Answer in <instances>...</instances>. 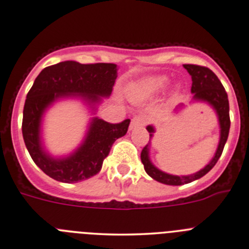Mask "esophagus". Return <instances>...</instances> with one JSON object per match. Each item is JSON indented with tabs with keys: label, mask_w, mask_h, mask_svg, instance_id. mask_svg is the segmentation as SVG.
I'll use <instances>...</instances> for the list:
<instances>
[{
	"label": "esophagus",
	"mask_w": 249,
	"mask_h": 249,
	"mask_svg": "<svg viewBox=\"0 0 249 249\" xmlns=\"http://www.w3.org/2000/svg\"><path fill=\"white\" fill-rule=\"evenodd\" d=\"M147 124V119L144 116H135L132 119V122H130V130L136 129V128L144 127Z\"/></svg>",
	"instance_id": "34e87169"
}]
</instances>
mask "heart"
Here are the masks:
<instances>
[{
    "instance_id": "heart-1",
    "label": "heart",
    "mask_w": 249,
    "mask_h": 249,
    "mask_svg": "<svg viewBox=\"0 0 249 249\" xmlns=\"http://www.w3.org/2000/svg\"><path fill=\"white\" fill-rule=\"evenodd\" d=\"M169 77L166 75H152L130 87V95L136 101L154 99L167 88Z\"/></svg>"
}]
</instances>
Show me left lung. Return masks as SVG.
I'll list each match as a JSON object with an SVG mask.
<instances>
[{
  "mask_svg": "<svg viewBox=\"0 0 249 249\" xmlns=\"http://www.w3.org/2000/svg\"><path fill=\"white\" fill-rule=\"evenodd\" d=\"M185 69L189 72L192 76V94L193 100L194 101L200 102H207L209 106L213 107V109L216 113L217 119H219L220 124V141L219 146H217L216 152L213 156L208 164H206L202 169L199 172L194 173L191 175H172L168 173H164L156 168L154 164L152 163L149 158V146H150V139L153 138L155 133V128L153 125H147V130L149 133V143L146 144V147L142 149L141 152V161L143 163L144 170L150 178H154L158 182L164 183V185L169 186H181L185 183L193 182V181L197 180V178H202L215 166L220 156L222 154L223 147H225L226 141L228 139V134H230L231 127V119H230V102H228V96L226 93L225 88H223L222 83L217 79L216 75L209 68L206 67L196 66V64H183ZM183 105H180L177 107L182 108Z\"/></svg>",
  "mask_w": 249,
  "mask_h": 249,
  "instance_id": "8db88e82",
  "label": "left lung"
}]
</instances>
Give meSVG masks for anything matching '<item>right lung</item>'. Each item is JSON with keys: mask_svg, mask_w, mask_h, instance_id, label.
I'll use <instances>...</instances> for the list:
<instances>
[{"mask_svg": "<svg viewBox=\"0 0 249 249\" xmlns=\"http://www.w3.org/2000/svg\"><path fill=\"white\" fill-rule=\"evenodd\" d=\"M117 77L114 63L82 64L64 61L44 68L27 94L22 120L26 147L36 166L60 182L74 183L94 177L102 168L114 142L125 135L130 120L109 124L99 117L89 122L82 143L71 154L54 158L42 143L41 125L44 113L61 99H81L96 110L102 97H109Z\"/></svg>", "mask_w": 249, "mask_h": 249, "instance_id": "add662e5", "label": "right lung"}]
</instances>
